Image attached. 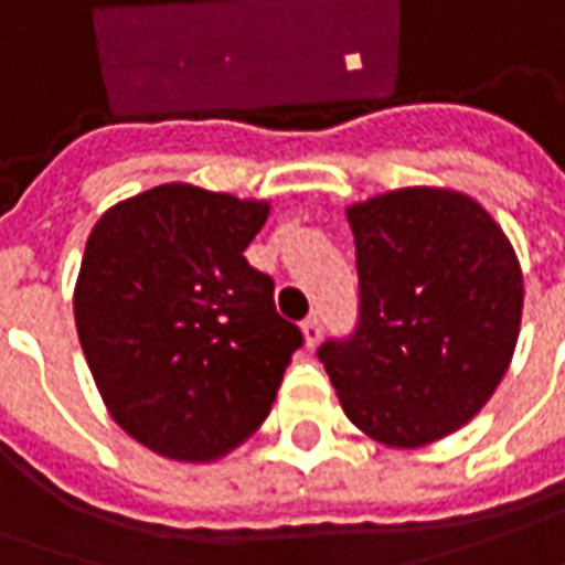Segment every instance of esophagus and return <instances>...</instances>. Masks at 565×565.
Returning a JSON list of instances; mask_svg holds the SVG:
<instances>
[{"label":"esophagus","mask_w":565,"mask_h":565,"mask_svg":"<svg viewBox=\"0 0 565 565\" xmlns=\"http://www.w3.org/2000/svg\"><path fill=\"white\" fill-rule=\"evenodd\" d=\"M302 340H306V347L309 349L321 340V318H318V315H309V318L302 321Z\"/></svg>","instance_id":"esophagus-1"}]
</instances>
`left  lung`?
<instances>
[{
	"label": "left lung",
	"instance_id": "left-lung-1",
	"mask_svg": "<svg viewBox=\"0 0 565 565\" xmlns=\"http://www.w3.org/2000/svg\"><path fill=\"white\" fill-rule=\"evenodd\" d=\"M359 328L318 359L347 417L390 448L470 424L508 374L523 268L504 228L451 188H395L347 206Z\"/></svg>",
	"mask_w": 565,
	"mask_h": 565
}]
</instances>
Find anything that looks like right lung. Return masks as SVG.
<instances>
[{
    "instance_id": "add662e5",
    "label": "right lung",
    "mask_w": 565,
    "mask_h": 565,
    "mask_svg": "<svg viewBox=\"0 0 565 565\" xmlns=\"http://www.w3.org/2000/svg\"><path fill=\"white\" fill-rule=\"evenodd\" d=\"M268 201L167 182L92 225L73 287L79 347L110 417L153 455L210 463L247 443L302 347L244 250Z\"/></svg>"
}]
</instances>
